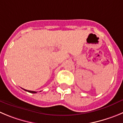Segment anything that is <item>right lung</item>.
<instances>
[{"mask_svg": "<svg viewBox=\"0 0 123 123\" xmlns=\"http://www.w3.org/2000/svg\"><path fill=\"white\" fill-rule=\"evenodd\" d=\"M23 89V90H25V91L28 92H30V93H37V92H35V91H31V90H25V89Z\"/></svg>", "mask_w": 123, "mask_h": 123, "instance_id": "obj_1", "label": "right lung"}]
</instances>
